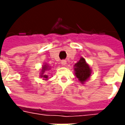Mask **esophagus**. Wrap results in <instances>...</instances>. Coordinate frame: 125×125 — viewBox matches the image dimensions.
Returning <instances> with one entry per match:
<instances>
[{
	"mask_svg": "<svg viewBox=\"0 0 125 125\" xmlns=\"http://www.w3.org/2000/svg\"><path fill=\"white\" fill-rule=\"evenodd\" d=\"M61 64L62 65H65L67 64V61L66 60H62L61 61Z\"/></svg>",
	"mask_w": 125,
	"mask_h": 125,
	"instance_id": "34e87169",
	"label": "esophagus"
}]
</instances>
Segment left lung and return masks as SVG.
Returning <instances> with one entry per match:
<instances>
[{
	"label": "left lung",
	"instance_id": "left-lung-1",
	"mask_svg": "<svg viewBox=\"0 0 125 125\" xmlns=\"http://www.w3.org/2000/svg\"><path fill=\"white\" fill-rule=\"evenodd\" d=\"M75 74L79 79L81 83H83L90 77L91 74V70L89 65L86 63L85 60L81 58L78 62L74 65Z\"/></svg>",
	"mask_w": 125,
	"mask_h": 125
}]
</instances>
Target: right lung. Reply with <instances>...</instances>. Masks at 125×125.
<instances>
[{
	"label": "right lung",
	"instance_id": "1",
	"mask_svg": "<svg viewBox=\"0 0 125 125\" xmlns=\"http://www.w3.org/2000/svg\"><path fill=\"white\" fill-rule=\"evenodd\" d=\"M46 68H47V67H46V65H44V66L43 67V70H42V72H43V73H44V71L46 70ZM41 76H42V77H44V78H45V79H47V78H48V76H47L46 75H42V74Z\"/></svg>",
	"mask_w": 125,
	"mask_h": 125
}]
</instances>
